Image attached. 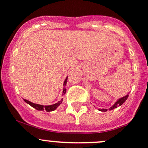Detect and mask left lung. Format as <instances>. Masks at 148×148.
I'll list each match as a JSON object with an SVG mask.
<instances>
[{"instance_id":"obj_1","label":"left lung","mask_w":148,"mask_h":148,"mask_svg":"<svg viewBox=\"0 0 148 148\" xmlns=\"http://www.w3.org/2000/svg\"><path fill=\"white\" fill-rule=\"evenodd\" d=\"M128 96H129V95H127L126 96H125V97H123L120 98V99H117V102L114 103V104H113V105L111 107H110V108H109V109H101V110H100V109H99V110H100V111H102V112H106V111H107V110H114V109L117 108V107H120V106L122 105V104H123V103L127 100V98H128Z\"/></svg>"}]
</instances>
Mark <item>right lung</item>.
<instances>
[{
    "mask_svg": "<svg viewBox=\"0 0 148 148\" xmlns=\"http://www.w3.org/2000/svg\"><path fill=\"white\" fill-rule=\"evenodd\" d=\"M67 79H68V77L66 78L64 82V89H63V94H62L63 95H64L66 94L65 86H66V84ZM24 101L27 103V104H29V105H31V107H34V108H35L36 110H39V111H44V110H46V112H51V111H53V110H56V109L57 108V107H59L61 104H62V101H63V98H62L60 101H59L57 103H56V104H52V105H46V106L41 105V104H35V103H33V102H30V101L26 100V99H24Z\"/></svg>",
    "mask_w": 148,
    "mask_h": 148,
    "instance_id": "obj_1",
    "label": "right lung"
}]
</instances>
